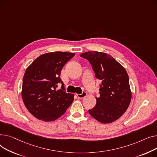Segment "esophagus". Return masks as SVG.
Returning <instances> with one entry per match:
<instances>
[{"label": "esophagus", "mask_w": 157, "mask_h": 157, "mask_svg": "<svg viewBox=\"0 0 157 157\" xmlns=\"http://www.w3.org/2000/svg\"><path fill=\"white\" fill-rule=\"evenodd\" d=\"M86 95H87V93H86V92L82 91V93L81 94H77V96L80 99H82V98H84Z\"/></svg>", "instance_id": "esophagus-1"}]
</instances>
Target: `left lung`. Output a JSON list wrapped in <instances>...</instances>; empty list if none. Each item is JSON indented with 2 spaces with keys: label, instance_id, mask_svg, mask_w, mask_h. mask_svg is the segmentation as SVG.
<instances>
[{
  "label": "left lung",
  "instance_id": "obj_1",
  "mask_svg": "<svg viewBox=\"0 0 157 157\" xmlns=\"http://www.w3.org/2000/svg\"><path fill=\"white\" fill-rule=\"evenodd\" d=\"M80 56L89 61L96 77L101 80L99 96L89 114L101 123H111L127 110L131 100L128 76L125 68L110 55L89 51Z\"/></svg>",
  "mask_w": 157,
  "mask_h": 157
}]
</instances>
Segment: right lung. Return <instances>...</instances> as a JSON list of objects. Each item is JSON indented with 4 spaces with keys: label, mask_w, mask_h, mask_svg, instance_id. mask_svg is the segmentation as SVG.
<instances>
[{
    "label": "right lung",
    "mask_w": 157,
    "mask_h": 157,
    "mask_svg": "<svg viewBox=\"0 0 157 157\" xmlns=\"http://www.w3.org/2000/svg\"><path fill=\"white\" fill-rule=\"evenodd\" d=\"M75 54L54 52L41 55L27 68L23 80L21 95L27 109L45 122L58 119L73 101L67 93L60 78L61 69ZM61 84V89L57 87Z\"/></svg>",
    "instance_id": "obj_1"
}]
</instances>
